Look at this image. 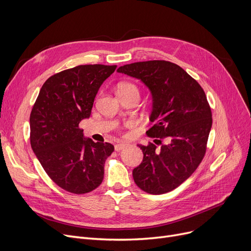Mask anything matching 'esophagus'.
Wrapping results in <instances>:
<instances>
[{
  "label": "esophagus",
  "instance_id": "esophagus-1",
  "mask_svg": "<svg viewBox=\"0 0 251 251\" xmlns=\"http://www.w3.org/2000/svg\"><path fill=\"white\" fill-rule=\"evenodd\" d=\"M127 146H128L127 143H117V144H115V151H120L124 150Z\"/></svg>",
  "mask_w": 251,
  "mask_h": 251
}]
</instances>
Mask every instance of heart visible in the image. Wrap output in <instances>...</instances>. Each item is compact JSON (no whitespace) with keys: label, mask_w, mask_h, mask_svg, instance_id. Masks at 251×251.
Returning <instances> with one entry per match:
<instances>
[{"label":"heart","mask_w":251,"mask_h":251,"mask_svg":"<svg viewBox=\"0 0 251 251\" xmlns=\"http://www.w3.org/2000/svg\"><path fill=\"white\" fill-rule=\"evenodd\" d=\"M130 90H135V91H138L137 87L132 84V83H128V82H123V83H120L118 85V88H117V91L118 94H121V92H125V91H130Z\"/></svg>","instance_id":"heart-1"}]
</instances>
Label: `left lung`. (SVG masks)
<instances>
[{"instance_id": "8db88e82", "label": "left lung", "mask_w": 251, "mask_h": 251, "mask_svg": "<svg viewBox=\"0 0 251 251\" xmlns=\"http://www.w3.org/2000/svg\"><path fill=\"white\" fill-rule=\"evenodd\" d=\"M117 71L139 79L152 98L150 120L154 125L147 134L156 143L138 144L143 160L133 169L134 182L151 194L172 191L192 175L205 154L213 118L204 91L185 70L168 61L136 62Z\"/></svg>"}]
</instances>
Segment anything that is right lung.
<instances>
[{
    "mask_svg": "<svg viewBox=\"0 0 251 251\" xmlns=\"http://www.w3.org/2000/svg\"><path fill=\"white\" fill-rule=\"evenodd\" d=\"M117 66L80 65L50 76L32 108L30 144L46 173L58 186L74 194L100 185L109 142L85 138L79 123L88 119L95 98Z\"/></svg>",
    "mask_w": 251,
    "mask_h": 251,
    "instance_id": "right-lung-1",
    "label": "right lung"
}]
</instances>
